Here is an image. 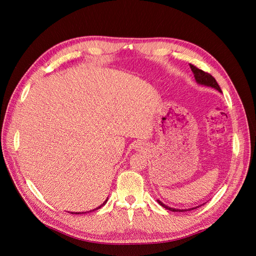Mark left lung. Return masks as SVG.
<instances>
[{
	"label": "left lung",
	"mask_w": 256,
	"mask_h": 256,
	"mask_svg": "<svg viewBox=\"0 0 256 256\" xmlns=\"http://www.w3.org/2000/svg\"><path fill=\"white\" fill-rule=\"evenodd\" d=\"M190 68H191L192 72L194 74V78H196V80L198 83L206 85V86H212V88H216V90L221 92V88H220V86L218 85V83H216V79L214 78V76H212L210 74H208V72L202 70V69H200V68H198L196 66L192 65V64H190ZM157 202H158L162 207H164V208L168 209V210H171V212H184V209H175V208L168 207V206L164 205L162 202H160L159 200H157ZM189 210H190V209H189Z\"/></svg>",
	"instance_id": "obj_1"
}]
</instances>
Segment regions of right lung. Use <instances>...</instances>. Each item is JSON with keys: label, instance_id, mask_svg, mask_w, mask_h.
I'll return each instance as SVG.
<instances>
[{"label": "right lung", "instance_id": "obj_1", "mask_svg": "<svg viewBox=\"0 0 256 256\" xmlns=\"http://www.w3.org/2000/svg\"><path fill=\"white\" fill-rule=\"evenodd\" d=\"M106 202H104V204H102V205H100V206H99V207H97V208H95V209H94V210H97V209H99V208H102V206H104V204H106ZM72 214H80V212H72ZM82 214H83V212H82Z\"/></svg>", "mask_w": 256, "mask_h": 256}]
</instances>
